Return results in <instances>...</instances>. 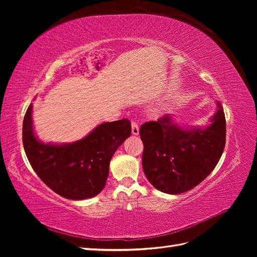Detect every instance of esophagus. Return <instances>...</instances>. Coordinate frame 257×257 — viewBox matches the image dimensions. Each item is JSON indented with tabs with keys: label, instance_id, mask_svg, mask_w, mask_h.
Masks as SVG:
<instances>
[{
	"label": "esophagus",
	"instance_id": "esophagus-1",
	"mask_svg": "<svg viewBox=\"0 0 257 257\" xmlns=\"http://www.w3.org/2000/svg\"><path fill=\"white\" fill-rule=\"evenodd\" d=\"M132 134L133 135L139 134V126L136 122H132Z\"/></svg>",
	"mask_w": 257,
	"mask_h": 257
}]
</instances>
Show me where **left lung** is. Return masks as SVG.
Returning <instances> with one entry per match:
<instances>
[{
	"mask_svg": "<svg viewBox=\"0 0 257 257\" xmlns=\"http://www.w3.org/2000/svg\"><path fill=\"white\" fill-rule=\"evenodd\" d=\"M206 127L180 126L172 114L146 122L139 134L144 143L143 168L155 189L180 194L195 188L220 161L226 139L221 103Z\"/></svg>",
	"mask_w": 257,
	"mask_h": 257,
	"instance_id": "left-lung-1",
	"label": "left lung"
}]
</instances>
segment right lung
Here are the masks:
<instances>
[{"label":"right lung","instance_id":"obj_1","mask_svg":"<svg viewBox=\"0 0 257 257\" xmlns=\"http://www.w3.org/2000/svg\"><path fill=\"white\" fill-rule=\"evenodd\" d=\"M30 104L23 119L22 142L31 166L41 180L62 197L96 196L106 184L109 163L131 136L127 119L99 124L84 138L69 144H44L35 135Z\"/></svg>","mask_w":257,"mask_h":257}]
</instances>
